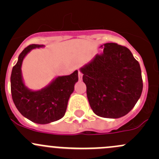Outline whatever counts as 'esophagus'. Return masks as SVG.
<instances>
[{"mask_svg":"<svg viewBox=\"0 0 159 159\" xmlns=\"http://www.w3.org/2000/svg\"><path fill=\"white\" fill-rule=\"evenodd\" d=\"M82 76H83V75H82V73H81V72H78V78H79V81H81V80H82Z\"/></svg>","mask_w":159,"mask_h":159,"instance_id":"1","label":"esophagus"}]
</instances>
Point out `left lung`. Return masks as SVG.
I'll list each match as a JSON object with an SVG mask.
<instances>
[{
  "mask_svg": "<svg viewBox=\"0 0 159 159\" xmlns=\"http://www.w3.org/2000/svg\"><path fill=\"white\" fill-rule=\"evenodd\" d=\"M103 54L80 68L94 113L118 118L134 108L143 89L140 65L129 48L116 43L101 45Z\"/></svg>",
  "mask_w": 159,
  "mask_h": 159,
  "instance_id": "obj_1",
  "label": "left lung"
}]
</instances>
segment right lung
<instances>
[{"instance_id": "right-lung-1", "label": "right lung", "mask_w": 159, "mask_h": 159, "mask_svg": "<svg viewBox=\"0 0 159 159\" xmlns=\"http://www.w3.org/2000/svg\"><path fill=\"white\" fill-rule=\"evenodd\" d=\"M41 48L44 46L30 44L20 53L11 71V89L13 102L19 112L33 122L44 125L64 117L70 94L78 81V72L76 70L70 75L56 77L41 90L28 89L22 76V62L31 50Z\"/></svg>"}]
</instances>
